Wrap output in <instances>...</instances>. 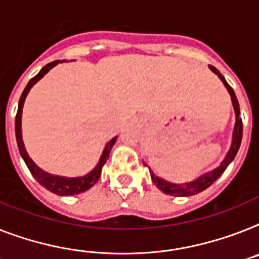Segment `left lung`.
I'll use <instances>...</instances> for the list:
<instances>
[{
	"label": "left lung",
	"instance_id": "left-lung-1",
	"mask_svg": "<svg viewBox=\"0 0 259 259\" xmlns=\"http://www.w3.org/2000/svg\"><path fill=\"white\" fill-rule=\"evenodd\" d=\"M211 71L214 72L215 75L219 76L221 79V82L224 83V86L226 87L228 90V93L230 95V99H232L233 103V108H234V114H236V124H234V130H233V135H232V144H230V149L226 153L225 159L222 160L220 165L214 169L209 170V172L204 173L200 177H197L196 180L189 181V183H184V184H175V183H169V181L164 180L161 177L156 176L155 173L152 170L149 169V173H151V179H152L153 184H155L156 187L159 188L160 191L164 192L165 194H169V196H177V197H187V196H194V194L200 193V192L205 191L206 188H209L211 184L214 183L220 176H221L222 173L225 172V169L228 168L230 163H232L234 157H236L237 152H238V149H240L241 145V140H242V120H241L240 117V104H238V100L236 98V94L233 91L232 87L228 84V82L225 80V78L220 74V71L213 66H209ZM144 165L147 164L144 163ZM148 166V165H147Z\"/></svg>",
	"mask_w": 259,
	"mask_h": 259
}]
</instances>
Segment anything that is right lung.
Segmentation results:
<instances>
[{
  "label": "right lung",
  "mask_w": 259,
  "mask_h": 259,
  "mask_svg": "<svg viewBox=\"0 0 259 259\" xmlns=\"http://www.w3.org/2000/svg\"><path fill=\"white\" fill-rule=\"evenodd\" d=\"M65 61H54L49 63V65L45 66L37 75L34 76L33 79H30L27 86L23 90L22 95L19 98V103H18V111H17V116H16V138H17V144H18L19 153L22 156L23 161L26 163L27 168L31 172V175L34 176V179L38 181V183L45 187L48 191L53 192V193L58 194V196H72V194H79L83 193V192L89 191L90 188H93L98 180H99L100 173H102V168L106 164L108 156H110L111 149L114 147L115 142H116L117 136L112 138L110 142L107 143L106 147H104L103 152H102V156H100L99 161L95 165L91 172H89L87 175H83V176L79 177H66V176H59V175H53V173H49L46 170H44L42 168L34 163L33 160L30 159L29 153L26 152V148H25V144H23L22 140V108L23 103H25V99H26L27 94L31 90V87L35 84V83L39 80V79L44 78L51 68L55 67L58 63Z\"/></svg>",
  "instance_id": "right-lung-1"
}]
</instances>
